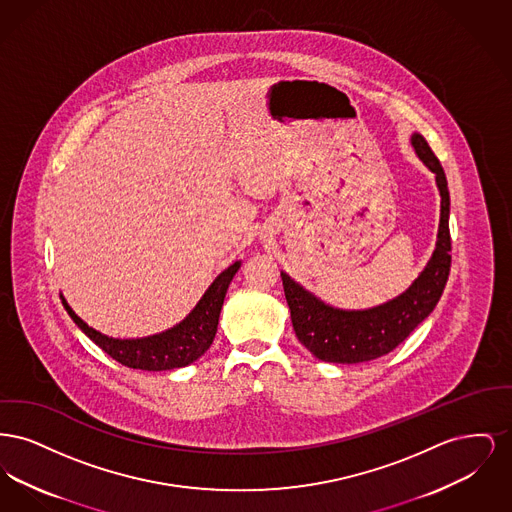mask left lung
<instances>
[{
  "label": "left lung",
  "mask_w": 512,
  "mask_h": 512,
  "mask_svg": "<svg viewBox=\"0 0 512 512\" xmlns=\"http://www.w3.org/2000/svg\"><path fill=\"white\" fill-rule=\"evenodd\" d=\"M411 142L422 163L436 174L441 195L438 244L413 286L380 307L368 311H340L324 305L282 272L295 336L320 361L351 365L390 353L434 311L447 284L451 270L447 178L424 136L413 134Z\"/></svg>",
  "instance_id": "8db88e82"
}]
</instances>
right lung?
I'll list each match as a JSON object with an SVG mask.
<instances>
[{
  "label": "right lung",
  "mask_w": 512,
  "mask_h": 512,
  "mask_svg": "<svg viewBox=\"0 0 512 512\" xmlns=\"http://www.w3.org/2000/svg\"><path fill=\"white\" fill-rule=\"evenodd\" d=\"M238 268L240 263H234L226 270H222L215 278V282L209 286V290L201 297V301L195 305L194 311L180 324H176L163 334L142 340L107 338L99 334L98 330L90 328L78 315H74L73 309L67 305L63 295L61 301L67 313L78 324V328L117 363L140 370H172L194 363L213 343L219 326L224 295Z\"/></svg>",
  "instance_id": "add662e5"
}]
</instances>
